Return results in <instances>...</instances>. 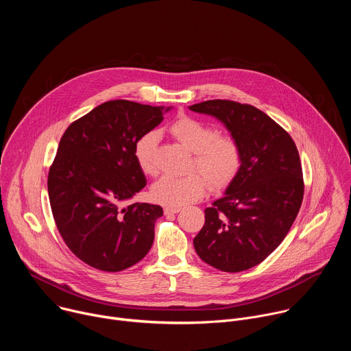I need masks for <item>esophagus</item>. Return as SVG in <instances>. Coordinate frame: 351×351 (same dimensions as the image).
<instances>
[{
  "label": "esophagus",
  "mask_w": 351,
  "mask_h": 351,
  "mask_svg": "<svg viewBox=\"0 0 351 351\" xmlns=\"http://www.w3.org/2000/svg\"><path fill=\"white\" fill-rule=\"evenodd\" d=\"M180 211V208H173V207H167L164 208L165 215H171V214H178Z\"/></svg>",
  "instance_id": "1"
}]
</instances>
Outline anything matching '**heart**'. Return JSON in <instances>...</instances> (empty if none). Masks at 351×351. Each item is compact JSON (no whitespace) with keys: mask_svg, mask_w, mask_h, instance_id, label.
<instances>
[{"mask_svg":"<svg viewBox=\"0 0 351 351\" xmlns=\"http://www.w3.org/2000/svg\"><path fill=\"white\" fill-rule=\"evenodd\" d=\"M169 132L194 152L191 169L195 172L180 178L171 175L160 178L152 187L154 202L173 208L189 206L202 199L210 184L217 190L225 189L240 172L243 149L234 136L218 133L215 126L187 115L175 119ZM157 144L158 133L156 130L144 132L134 143V158L138 168L147 175L157 172Z\"/></svg>","mask_w":351,"mask_h":351,"instance_id":"heart-1","label":"heart"}]
</instances>
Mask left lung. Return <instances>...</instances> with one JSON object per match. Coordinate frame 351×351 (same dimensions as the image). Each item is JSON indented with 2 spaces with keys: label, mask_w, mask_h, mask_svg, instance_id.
Here are the masks:
<instances>
[{
  "label": "left lung",
  "mask_w": 351,
  "mask_h": 351,
  "mask_svg": "<svg viewBox=\"0 0 351 351\" xmlns=\"http://www.w3.org/2000/svg\"><path fill=\"white\" fill-rule=\"evenodd\" d=\"M191 111L225 123L243 149V164L222 198L206 208L195 253L223 272L263 263L289 233L303 203L302 161L290 134L261 110L232 99H208Z\"/></svg>",
  "instance_id": "left-lung-1"
}]
</instances>
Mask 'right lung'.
<instances>
[{
  "mask_svg": "<svg viewBox=\"0 0 351 351\" xmlns=\"http://www.w3.org/2000/svg\"><path fill=\"white\" fill-rule=\"evenodd\" d=\"M164 119L161 107L112 99L72 122L48 172L53 217L71 252L106 272L123 271L145 257L162 208L123 206L145 186L134 143Z\"/></svg>",
  "mask_w": 351,
  "mask_h": 351,
  "instance_id": "add662e5",
  "label": "right lung"
}]
</instances>
